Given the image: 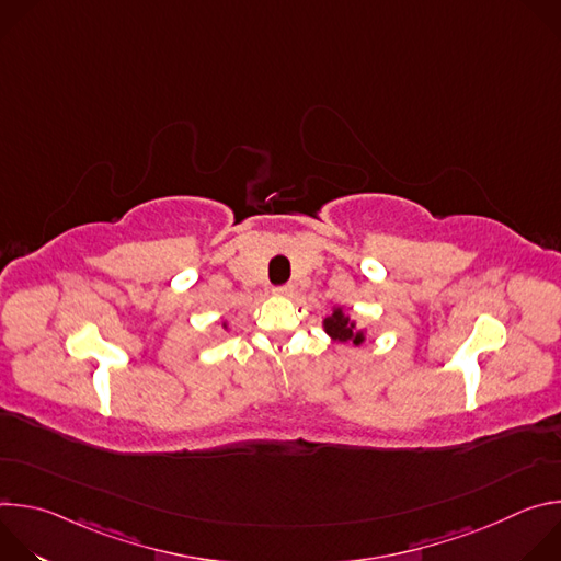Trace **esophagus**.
Segmentation results:
<instances>
[{
  "label": "esophagus",
  "instance_id": "esophagus-1",
  "mask_svg": "<svg viewBox=\"0 0 561 561\" xmlns=\"http://www.w3.org/2000/svg\"><path fill=\"white\" fill-rule=\"evenodd\" d=\"M273 293H275V295H279V297H288V295H293V286H290V284L275 286V288H273Z\"/></svg>",
  "mask_w": 561,
  "mask_h": 561
}]
</instances>
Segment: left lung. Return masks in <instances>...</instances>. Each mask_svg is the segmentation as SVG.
Returning <instances> with one entry per match:
<instances>
[{
  "label": "left lung",
  "instance_id": "1",
  "mask_svg": "<svg viewBox=\"0 0 561 561\" xmlns=\"http://www.w3.org/2000/svg\"><path fill=\"white\" fill-rule=\"evenodd\" d=\"M324 329L337 342H353L355 346L364 342V333L355 329V322H351V317L342 308H335L333 314L324 319Z\"/></svg>",
  "mask_w": 561,
  "mask_h": 561
}]
</instances>
